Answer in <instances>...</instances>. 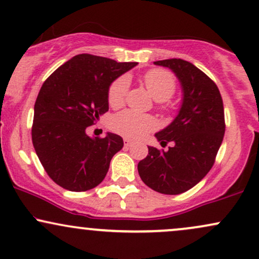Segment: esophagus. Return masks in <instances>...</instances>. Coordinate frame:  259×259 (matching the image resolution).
Instances as JSON below:
<instances>
[{"label":"esophagus","instance_id":"esophagus-1","mask_svg":"<svg viewBox=\"0 0 259 259\" xmlns=\"http://www.w3.org/2000/svg\"><path fill=\"white\" fill-rule=\"evenodd\" d=\"M132 144H133V142L132 141H130V140L129 139H124V147H130V146H132Z\"/></svg>","mask_w":259,"mask_h":259}]
</instances>
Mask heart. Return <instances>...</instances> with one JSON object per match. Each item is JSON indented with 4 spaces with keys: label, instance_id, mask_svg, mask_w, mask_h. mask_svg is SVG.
Here are the masks:
<instances>
[{
    "label": "heart",
    "instance_id": "1",
    "mask_svg": "<svg viewBox=\"0 0 259 259\" xmlns=\"http://www.w3.org/2000/svg\"><path fill=\"white\" fill-rule=\"evenodd\" d=\"M147 91L158 102H164L174 95L177 82L174 76L167 70L151 69L142 78ZM127 92V80L120 76L112 82L108 89V105L112 108H120L125 102ZM111 127L118 135L138 140L157 127V120L152 115L139 114L125 111L115 115L111 121Z\"/></svg>",
    "mask_w": 259,
    "mask_h": 259
}]
</instances>
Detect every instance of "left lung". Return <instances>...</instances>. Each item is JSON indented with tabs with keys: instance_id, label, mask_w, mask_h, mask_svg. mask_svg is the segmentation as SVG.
Segmentation results:
<instances>
[{
	"instance_id": "8db88e82",
	"label": "left lung",
	"mask_w": 259,
	"mask_h": 259,
	"mask_svg": "<svg viewBox=\"0 0 259 259\" xmlns=\"http://www.w3.org/2000/svg\"><path fill=\"white\" fill-rule=\"evenodd\" d=\"M171 69L179 79L183 103L175 119L156 134L168 151L148 146L138 164L142 181L154 191L179 195L206 177L213 167L225 133L224 107L218 86L190 62L180 58L154 62Z\"/></svg>"
}]
</instances>
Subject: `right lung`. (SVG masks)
Segmentation results:
<instances>
[{
  "label": "right lung",
  "mask_w": 259,
  "mask_h": 259,
  "mask_svg": "<svg viewBox=\"0 0 259 259\" xmlns=\"http://www.w3.org/2000/svg\"><path fill=\"white\" fill-rule=\"evenodd\" d=\"M136 62L74 56L41 86L31 139L49 177L69 191H88L105 179L112 157L124 146L117 134L90 138L86 127L108 111V89Z\"/></svg>",
  "instance_id": "1"
}]
</instances>
